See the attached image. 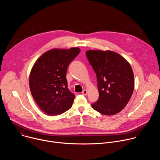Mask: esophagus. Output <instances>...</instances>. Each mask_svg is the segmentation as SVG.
I'll list each match as a JSON object with an SVG mask.
<instances>
[{
	"instance_id": "1",
	"label": "esophagus",
	"mask_w": 160,
	"mask_h": 160,
	"mask_svg": "<svg viewBox=\"0 0 160 160\" xmlns=\"http://www.w3.org/2000/svg\"><path fill=\"white\" fill-rule=\"evenodd\" d=\"M87 92H88V91H87V90L85 89V90H83L82 91V94L83 95H84V96H86V95L87 94Z\"/></svg>"
}]
</instances>
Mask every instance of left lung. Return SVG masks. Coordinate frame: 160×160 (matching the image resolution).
<instances>
[{
    "instance_id": "8db88e82",
    "label": "left lung",
    "mask_w": 160,
    "mask_h": 160,
    "mask_svg": "<svg viewBox=\"0 0 160 160\" xmlns=\"http://www.w3.org/2000/svg\"><path fill=\"white\" fill-rule=\"evenodd\" d=\"M86 55L96 74L99 93L92 107L102 115H115L126 106L133 94L132 67L123 57L111 51L89 50Z\"/></svg>"
}]
</instances>
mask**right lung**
<instances>
[{"mask_svg":"<svg viewBox=\"0 0 160 160\" xmlns=\"http://www.w3.org/2000/svg\"><path fill=\"white\" fill-rule=\"evenodd\" d=\"M80 52L78 48L53 49L44 52L34 63L30 88L37 104L47 115H59L72 108L75 96L68 88L66 71Z\"/></svg>","mask_w":160,"mask_h":160,"instance_id":"obj_1","label":"right lung"}]
</instances>
